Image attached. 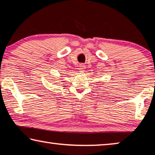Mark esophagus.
I'll list each match as a JSON object with an SVG mask.
<instances>
[{
    "label": "esophagus",
    "mask_w": 155,
    "mask_h": 155,
    "mask_svg": "<svg viewBox=\"0 0 155 155\" xmlns=\"http://www.w3.org/2000/svg\"><path fill=\"white\" fill-rule=\"evenodd\" d=\"M84 66H85V65H84L83 64H81V65H80V68H79V70H80V71H83V70H84Z\"/></svg>",
    "instance_id": "esophagus-1"
}]
</instances>
